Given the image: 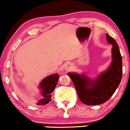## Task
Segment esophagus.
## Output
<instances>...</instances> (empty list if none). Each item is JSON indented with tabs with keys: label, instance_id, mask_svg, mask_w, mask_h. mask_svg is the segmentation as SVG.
Listing matches in <instances>:
<instances>
[{
	"label": "esophagus",
	"instance_id": "obj_1",
	"mask_svg": "<svg viewBox=\"0 0 130 130\" xmlns=\"http://www.w3.org/2000/svg\"><path fill=\"white\" fill-rule=\"evenodd\" d=\"M73 68V65L72 64H68L65 66V70L66 71H71Z\"/></svg>",
	"mask_w": 130,
	"mask_h": 130
}]
</instances>
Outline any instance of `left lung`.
Returning a JSON list of instances; mask_svg holds the SVG:
<instances>
[{
	"instance_id": "obj_1",
	"label": "left lung",
	"mask_w": 130,
	"mask_h": 130,
	"mask_svg": "<svg viewBox=\"0 0 130 130\" xmlns=\"http://www.w3.org/2000/svg\"><path fill=\"white\" fill-rule=\"evenodd\" d=\"M106 41L113 44V61L110 67L101 73L97 79L91 81L85 75L68 73L73 81L80 101L87 105H101L114 94L122 78V57L118 44L108 34Z\"/></svg>"
}]
</instances>
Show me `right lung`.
Segmentation results:
<instances>
[{"label": "right lung", "instance_id": "right-lung-1", "mask_svg": "<svg viewBox=\"0 0 130 130\" xmlns=\"http://www.w3.org/2000/svg\"><path fill=\"white\" fill-rule=\"evenodd\" d=\"M58 79L59 75L56 74L50 75L42 80L40 84V88L43 98L38 101L37 105H45L49 103L51 100L52 93L55 89Z\"/></svg>", "mask_w": 130, "mask_h": 130}]
</instances>
